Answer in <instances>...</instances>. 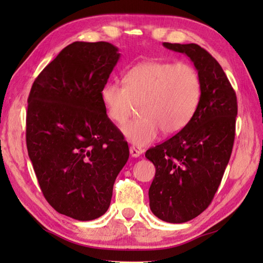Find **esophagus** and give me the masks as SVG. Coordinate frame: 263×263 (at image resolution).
Returning <instances> with one entry per match:
<instances>
[{
	"instance_id": "esophagus-1",
	"label": "esophagus",
	"mask_w": 263,
	"mask_h": 263,
	"mask_svg": "<svg viewBox=\"0 0 263 263\" xmlns=\"http://www.w3.org/2000/svg\"><path fill=\"white\" fill-rule=\"evenodd\" d=\"M142 153H144V149L140 148V147H137V146H131V147H130V154L132 155L133 158L140 157Z\"/></svg>"
}]
</instances>
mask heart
<instances>
[{
    "instance_id": "b5f03b06",
    "label": "heart",
    "mask_w": 263,
    "mask_h": 263,
    "mask_svg": "<svg viewBox=\"0 0 263 263\" xmlns=\"http://www.w3.org/2000/svg\"><path fill=\"white\" fill-rule=\"evenodd\" d=\"M125 84L105 83L101 100L106 116L124 124L141 103V116L123 126L126 139L144 146L157 139L160 130L174 136L194 118L202 97L201 77L186 62L146 61L125 73Z\"/></svg>"
}]
</instances>
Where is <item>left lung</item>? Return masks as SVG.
<instances>
[{"label":"left lung","instance_id":"obj_1","mask_svg":"<svg viewBox=\"0 0 263 263\" xmlns=\"http://www.w3.org/2000/svg\"><path fill=\"white\" fill-rule=\"evenodd\" d=\"M184 53L202 81L201 103L183 130L147 149L155 166L149 208L159 219L181 224L212 202L232 153L238 114L237 95L221 66L197 44L163 43Z\"/></svg>","mask_w":263,"mask_h":263}]
</instances>
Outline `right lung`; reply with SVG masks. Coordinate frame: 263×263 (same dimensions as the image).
<instances>
[{"instance_id": "1", "label": "right lung", "mask_w": 263, "mask_h": 263, "mask_svg": "<svg viewBox=\"0 0 263 263\" xmlns=\"http://www.w3.org/2000/svg\"><path fill=\"white\" fill-rule=\"evenodd\" d=\"M106 42H75L31 87L26 146L44 197L61 215L92 220L109 209L128 145L106 116L101 90L119 59Z\"/></svg>"}]
</instances>
